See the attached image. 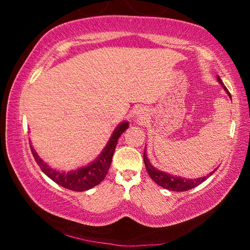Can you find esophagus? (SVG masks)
<instances>
[{
  "instance_id": "obj_1",
  "label": "esophagus",
  "mask_w": 250,
  "mask_h": 250,
  "mask_svg": "<svg viewBox=\"0 0 250 250\" xmlns=\"http://www.w3.org/2000/svg\"><path fill=\"white\" fill-rule=\"evenodd\" d=\"M146 112L145 111V109H137V111H135V117H137V119L139 120H143L146 119Z\"/></svg>"
}]
</instances>
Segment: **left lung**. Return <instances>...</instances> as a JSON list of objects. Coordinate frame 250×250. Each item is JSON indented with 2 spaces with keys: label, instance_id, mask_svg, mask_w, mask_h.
<instances>
[{
  "label": "left lung",
  "instance_id": "1",
  "mask_svg": "<svg viewBox=\"0 0 250 250\" xmlns=\"http://www.w3.org/2000/svg\"><path fill=\"white\" fill-rule=\"evenodd\" d=\"M217 82L222 84V87L224 88L229 98L231 99V96L229 94V91L227 90V88L225 87V84L223 83L222 79L219 78V76H217ZM143 160H145V164H146V168L147 173L152 180H153L156 184L162 186V188L170 189V191H175V192H184V191H188V189L196 188L197 185H200L203 182L206 181L207 177H209L213 173L216 171L215 168L214 171H211L209 174H207L206 176L203 177H197V179H185V177H181V176H174L172 174H168V173H166L163 171H160L158 168H155L152 164L150 163L149 159L146 156V150H145V153H143Z\"/></svg>",
  "mask_w": 250,
  "mask_h": 250
}]
</instances>
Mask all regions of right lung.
I'll return each instance as SVG.
<instances>
[{
    "label": "right lung",
    "mask_w": 250,
    "mask_h": 250,
    "mask_svg": "<svg viewBox=\"0 0 250 250\" xmlns=\"http://www.w3.org/2000/svg\"><path fill=\"white\" fill-rule=\"evenodd\" d=\"M129 128V122H121L117 128L113 130V132L110 137L109 141L101 153L97 156L95 161H92L90 164L86 167L76 168V170L69 172H61L55 168L50 167L45 161L40 158V155L36 153V151L31 146V151L33 153L34 159L36 163L39 164L41 170L47 175L50 180H53L55 183L62 186V188H68L70 191L75 192H83L87 189H90L94 186L98 185L103 181L111 166V161L113 153H115L118 140L120 135ZM31 145V143H29Z\"/></svg>",
    "instance_id": "right-lung-1"
}]
</instances>
